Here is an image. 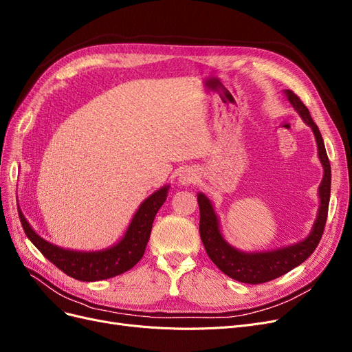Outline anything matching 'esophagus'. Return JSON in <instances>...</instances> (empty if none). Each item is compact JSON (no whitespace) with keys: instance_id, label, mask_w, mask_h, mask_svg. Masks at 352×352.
<instances>
[{"instance_id":"34e87169","label":"esophagus","mask_w":352,"mask_h":352,"mask_svg":"<svg viewBox=\"0 0 352 352\" xmlns=\"http://www.w3.org/2000/svg\"><path fill=\"white\" fill-rule=\"evenodd\" d=\"M197 177H198V174L195 170H192V168H186V170L181 171L178 181L182 186H190V184H192V182L197 181Z\"/></svg>"}]
</instances>
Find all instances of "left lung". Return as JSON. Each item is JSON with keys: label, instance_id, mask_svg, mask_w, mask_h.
<instances>
[{"label": "left lung", "instance_id": "8db88e82", "mask_svg": "<svg viewBox=\"0 0 352 352\" xmlns=\"http://www.w3.org/2000/svg\"><path fill=\"white\" fill-rule=\"evenodd\" d=\"M285 95L290 104L295 108V111L300 115L305 124L312 128L318 145V155L320 164L324 166V178L319 186L320 204L309 236L302 241L292 244V246H286L272 252L246 253L237 250L224 240L220 232L217 214L214 211L211 201L203 192L197 194L198 207H200V236L208 257L227 276L243 283H265L282 276V274L303 263L319 244V240L324 234L328 217L331 195V164L327 155L322 135H320L319 128L311 118L308 108L303 104L299 96H296L292 90L287 89L285 90Z\"/></svg>", "mask_w": 352, "mask_h": 352}]
</instances>
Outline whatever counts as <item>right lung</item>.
Instances as JSON below:
<instances>
[{
    "mask_svg": "<svg viewBox=\"0 0 352 352\" xmlns=\"http://www.w3.org/2000/svg\"><path fill=\"white\" fill-rule=\"evenodd\" d=\"M168 190H170V186H165L149 195L136 210L128 230L120 241L109 249L98 252H78L58 248L44 240L33 230L20 208L19 216L27 237L56 267L63 270L73 279L96 282L118 276V274L132 269L141 261L151 236L152 223L166 200Z\"/></svg>",
    "mask_w": 352,
    "mask_h": 352,
    "instance_id": "obj_1",
    "label": "right lung"
}]
</instances>
